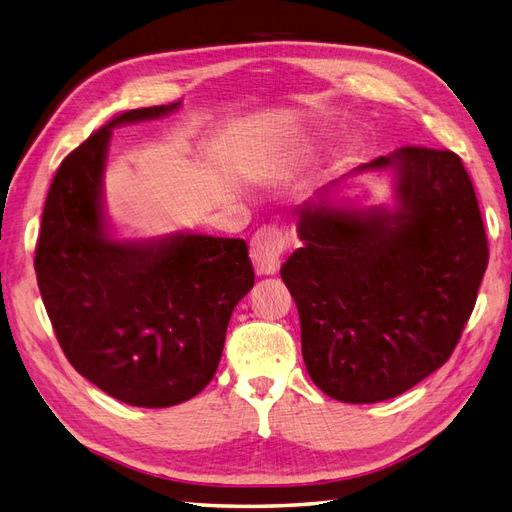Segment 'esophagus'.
<instances>
[{
  "mask_svg": "<svg viewBox=\"0 0 512 512\" xmlns=\"http://www.w3.org/2000/svg\"><path fill=\"white\" fill-rule=\"evenodd\" d=\"M288 235L282 226H262L250 241V256L260 275H273L280 269V260L286 252Z\"/></svg>",
  "mask_w": 512,
  "mask_h": 512,
  "instance_id": "34e87169",
  "label": "esophagus"
}]
</instances>
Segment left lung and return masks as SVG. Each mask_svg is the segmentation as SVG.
I'll use <instances>...</instances> for the list:
<instances>
[{"instance_id": "obj_1", "label": "left lung", "mask_w": 512, "mask_h": 512, "mask_svg": "<svg viewBox=\"0 0 512 512\" xmlns=\"http://www.w3.org/2000/svg\"><path fill=\"white\" fill-rule=\"evenodd\" d=\"M359 170H391L397 209L307 203L297 211L303 247L280 273L299 309L309 378L333 399L376 404L448 361L489 247L457 153L408 145Z\"/></svg>"}]
</instances>
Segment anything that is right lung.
Segmentation results:
<instances>
[{
  "label": "right lung",
  "mask_w": 512,
  "mask_h": 512,
  "mask_svg": "<svg viewBox=\"0 0 512 512\" xmlns=\"http://www.w3.org/2000/svg\"><path fill=\"white\" fill-rule=\"evenodd\" d=\"M181 102L126 111L59 164L42 211L36 277L72 367L123 404L168 408L215 376L232 309L254 286L243 239L117 241L102 213L111 130Z\"/></svg>",
  "instance_id": "add662e5"
}]
</instances>
